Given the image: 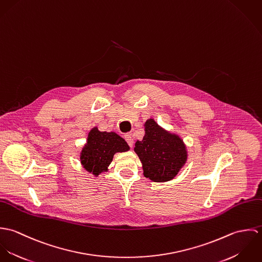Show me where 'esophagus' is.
I'll return each mask as SVG.
<instances>
[{"label":"esophagus","mask_w":262,"mask_h":262,"mask_svg":"<svg viewBox=\"0 0 262 262\" xmlns=\"http://www.w3.org/2000/svg\"><path fill=\"white\" fill-rule=\"evenodd\" d=\"M125 140L127 141V143H128V145L130 146V147H133V145H134V137L132 136V134H126L125 135Z\"/></svg>","instance_id":"esophagus-1"}]
</instances>
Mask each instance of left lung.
<instances>
[{
    "instance_id": "8db88e82",
    "label": "left lung",
    "mask_w": 262,
    "mask_h": 262,
    "mask_svg": "<svg viewBox=\"0 0 262 262\" xmlns=\"http://www.w3.org/2000/svg\"><path fill=\"white\" fill-rule=\"evenodd\" d=\"M145 135L134 151L142 162L143 174L153 182L171 181L185 165L187 148L176 134L162 129L153 119L145 122Z\"/></svg>"
}]
</instances>
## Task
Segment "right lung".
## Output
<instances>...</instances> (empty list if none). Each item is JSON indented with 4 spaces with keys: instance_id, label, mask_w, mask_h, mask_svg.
Returning <instances> with one entry per match:
<instances>
[{
    "instance_id": "obj_1",
    "label": "right lung",
    "mask_w": 262,
    "mask_h": 262,
    "mask_svg": "<svg viewBox=\"0 0 262 262\" xmlns=\"http://www.w3.org/2000/svg\"><path fill=\"white\" fill-rule=\"evenodd\" d=\"M129 150L127 142L115 132H101L97 127L93 128L86 144L80 152V162L89 172L96 177L108 170L114 154Z\"/></svg>"
}]
</instances>
